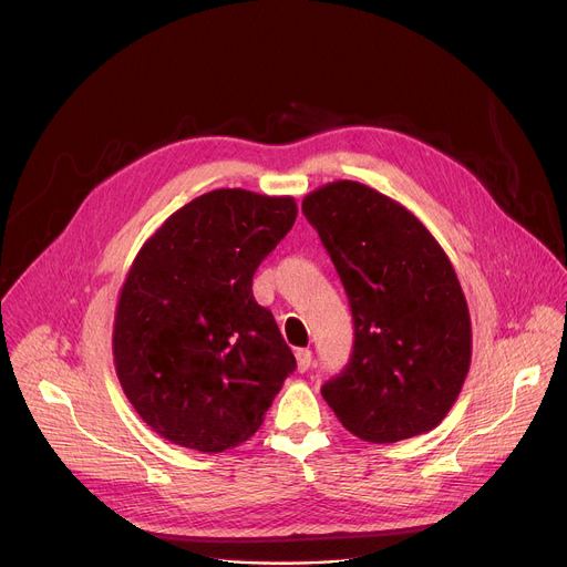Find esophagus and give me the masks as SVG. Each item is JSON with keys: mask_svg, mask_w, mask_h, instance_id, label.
Instances as JSON below:
<instances>
[{"mask_svg": "<svg viewBox=\"0 0 567 567\" xmlns=\"http://www.w3.org/2000/svg\"><path fill=\"white\" fill-rule=\"evenodd\" d=\"M296 364H298V371H308L310 364H312V351L310 349H298L296 351Z\"/></svg>", "mask_w": 567, "mask_h": 567, "instance_id": "1", "label": "esophagus"}]
</instances>
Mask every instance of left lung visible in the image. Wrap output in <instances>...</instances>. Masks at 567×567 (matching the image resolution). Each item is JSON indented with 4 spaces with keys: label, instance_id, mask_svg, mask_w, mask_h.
Here are the masks:
<instances>
[{
    "label": "left lung",
    "instance_id": "1",
    "mask_svg": "<svg viewBox=\"0 0 567 567\" xmlns=\"http://www.w3.org/2000/svg\"><path fill=\"white\" fill-rule=\"evenodd\" d=\"M347 289L351 362L321 394L347 431L392 444L435 429L472 360V321L454 264L401 203L339 179L303 198Z\"/></svg>",
    "mask_w": 567,
    "mask_h": 567
}]
</instances>
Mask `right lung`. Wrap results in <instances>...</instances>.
<instances>
[{
	"label": "right lung",
	"instance_id": "add662e5",
	"mask_svg": "<svg viewBox=\"0 0 567 567\" xmlns=\"http://www.w3.org/2000/svg\"><path fill=\"white\" fill-rule=\"evenodd\" d=\"M291 196L216 188L138 250L113 321V364L138 417L173 444L246 442L296 369L252 276L291 230Z\"/></svg>",
	"mask_w": 567,
	"mask_h": 567
}]
</instances>
